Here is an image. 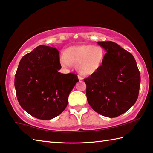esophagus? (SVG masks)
Wrapping results in <instances>:
<instances>
[{"label": "esophagus", "mask_w": 153, "mask_h": 153, "mask_svg": "<svg viewBox=\"0 0 153 153\" xmlns=\"http://www.w3.org/2000/svg\"><path fill=\"white\" fill-rule=\"evenodd\" d=\"M78 79H79V80H82V79H84V78H83V77H82V76H79H79H78Z\"/></svg>", "instance_id": "esophagus-1"}]
</instances>
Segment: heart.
<instances>
[{
    "label": "heart",
    "instance_id": "heart-1",
    "mask_svg": "<svg viewBox=\"0 0 153 153\" xmlns=\"http://www.w3.org/2000/svg\"><path fill=\"white\" fill-rule=\"evenodd\" d=\"M105 57V52L100 46L80 45L71 46L60 56L62 66L76 64V68L82 76H91L98 71Z\"/></svg>",
    "mask_w": 153,
    "mask_h": 153
}]
</instances>
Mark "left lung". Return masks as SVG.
<instances>
[{
  "mask_svg": "<svg viewBox=\"0 0 153 153\" xmlns=\"http://www.w3.org/2000/svg\"><path fill=\"white\" fill-rule=\"evenodd\" d=\"M107 51L98 71L84 79L90 107L105 117H116L135 104L140 74L135 59L117 43L98 42Z\"/></svg>",
  "mask_w": 153,
  "mask_h": 153,
  "instance_id": "8db88e82",
  "label": "left lung"
}]
</instances>
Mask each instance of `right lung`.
<instances>
[{
  "label": "right lung",
  "mask_w": 153,
  "mask_h": 153,
  "mask_svg": "<svg viewBox=\"0 0 153 153\" xmlns=\"http://www.w3.org/2000/svg\"><path fill=\"white\" fill-rule=\"evenodd\" d=\"M57 49L40 45L23 56L15 76L21 107L39 120L55 118L68 103L69 93L79 81L76 74H63Z\"/></svg>",
  "instance_id": "add662e5"
}]
</instances>
